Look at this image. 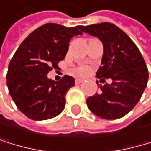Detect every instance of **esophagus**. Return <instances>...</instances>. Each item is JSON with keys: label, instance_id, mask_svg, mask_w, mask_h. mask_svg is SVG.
<instances>
[{"label": "esophagus", "instance_id": "34e87169", "mask_svg": "<svg viewBox=\"0 0 151 151\" xmlns=\"http://www.w3.org/2000/svg\"><path fill=\"white\" fill-rule=\"evenodd\" d=\"M75 82H76V83H82L83 82V79H76Z\"/></svg>", "mask_w": 151, "mask_h": 151}]
</instances>
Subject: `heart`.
<instances>
[{
  "label": "heart",
  "mask_w": 151,
  "mask_h": 151,
  "mask_svg": "<svg viewBox=\"0 0 151 151\" xmlns=\"http://www.w3.org/2000/svg\"><path fill=\"white\" fill-rule=\"evenodd\" d=\"M88 72H89V69L87 67H81L77 69V73L80 75H86V74H88Z\"/></svg>",
  "instance_id": "b5f03b06"
}]
</instances>
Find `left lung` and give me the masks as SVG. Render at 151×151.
I'll use <instances>...</instances> for the list:
<instances>
[{
	"instance_id": "obj_1",
	"label": "left lung",
	"mask_w": 151,
	"mask_h": 151,
	"mask_svg": "<svg viewBox=\"0 0 151 151\" xmlns=\"http://www.w3.org/2000/svg\"><path fill=\"white\" fill-rule=\"evenodd\" d=\"M81 30L102 42V65L96 77L112 80L86 99L87 106L102 119H120L134 108L147 87L149 70L146 62L130 37L112 23L81 26Z\"/></svg>"
}]
</instances>
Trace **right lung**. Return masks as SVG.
I'll return each mask as SVG.
<instances>
[{"label": "right lung", "instance_id": "1", "mask_svg": "<svg viewBox=\"0 0 151 151\" xmlns=\"http://www.w3.org/2000/svg\"><path fill=\"white\" fill-rule=\"evenodd\" d=\"M81 27L67 28L48 23L36 29L19 45L9 63L6 83L17 109L34 121L52 119L65 108L67 92L75 85L65 75L55 82L47 78L65 58L73 36L82 35Z\"/></svg>", "mask_w": 151, "mask_h": 151}]
</instances>
